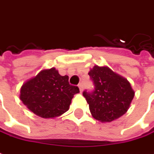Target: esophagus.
I'll return each mask as SVG.
<instances>
[{"label":"esophagus","mask_w":154,"mask_h":154,"mask_svg":"<svg viewBox=\"0 0 154 154\" xmlns=\"http://www.w3.org/2000/svg\"><path fill=\"white\" fill-rule=\"evenodd\" d=\"M78 88H79V89H80V92H81L83 91V86H82V84H79V85H78Z\"/></svg>","instance_id":"34e87169"}]
</instances>
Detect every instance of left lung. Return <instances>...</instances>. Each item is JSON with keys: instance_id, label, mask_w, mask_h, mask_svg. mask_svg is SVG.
Segmentation results:
<instances>
[{"instance_id": "obj_1", "label": "left lung", "mask_w": 154, "mask_h": 154, "mask_svg": "<svg viewBox=\"0 0 154 154\" xmlns=\"http://www.w3.org/2000/svg\"><path fill=\"white\" fill-rule=\"evenodd\" d=\"M93 90H85L82 95L89 104L92 117L103 122H112L125 113L134 97L127 79L107 66H94L88 72Z\"/></svg>"}]
</instances>
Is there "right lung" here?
<instances>
[{
  "mask_svg": "<svg viewBox=\"0 0 154 154\" xmlns=\"http://www.w3.org/2000/svg\"><path fill=\"white\" fill-rule=\"evenodd\" d=\"M79 88L72 86L68 76H61L56 68L42 70L21 88L20 98L29 110L43 118L58 117L69 109Z\"/></svg>",
  "mask_w": 154,
  "mask_h": 154,
  "instance_id": "right-lung-1",
  "label": "right lung"
}]
</instances>
